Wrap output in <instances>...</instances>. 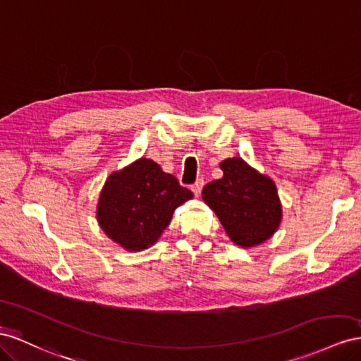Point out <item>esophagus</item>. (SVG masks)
Instances as JSON below:
<instances>
[{
  "instance_id": "obj_1",
  "label": "esophagus",
  "mask_w": 361,
  "mask_h": 361,
  "mask_svg": "<svg viewBox=\"0 0 361 361\" xmlns=\"http://www.w3.org/2000/svg\"><path fill=\"white\" fill-rule=\"evenodd\" d=\"M203 185H204L203 179H197L196 182H194V183L191 185V190H192V192H194V196H200Z\"/></svg>"
}]
</instances>
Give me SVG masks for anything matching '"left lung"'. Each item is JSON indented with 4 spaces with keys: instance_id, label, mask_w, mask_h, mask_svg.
Instances as JSON below:
<instances>
[{
    "instance_id": "8db88e82",
    "label": "left lung",
    "mask_w": 361,
    "mask_h": 361,
    "mask_svg": "<svg viewBox=\"0 0 361 361\" xmlns=\"http://www.w3.org/2000/svg\"><path fill=\"white\" fill-rule=\"evenodd\" d=\"M223 178L203 187L204 203L217 214L235 245L252 247L274 235L281 221V203L274 180L241 158L220 164Z\"/></svg>"
}]
</instances>
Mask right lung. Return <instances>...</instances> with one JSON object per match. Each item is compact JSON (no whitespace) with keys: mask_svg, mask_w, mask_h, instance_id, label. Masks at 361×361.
Returning a JSON list of instances; mask_svg holds the SVG:
<instances>
[{"mask_svg":"<svg viewBox=\"0 0 361 361\" xmlns=\"http://www.w3.org/2000/svg\"><path fill=\"white\" fill-rule=\"evenodd\" d=\"M192 197L173 174L141 158L106 180L97 219L102 229L128 250L152 246L169 226L179 204Z\"/></svg>","mask_w":361,"mask_h":361,"instance_id":"obj_1","label":"right lung"}]
</instances>
